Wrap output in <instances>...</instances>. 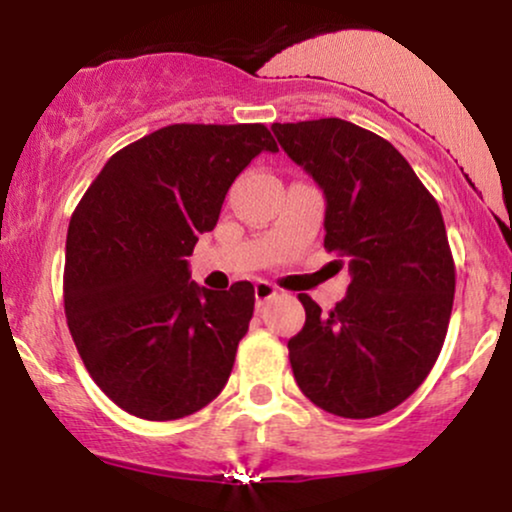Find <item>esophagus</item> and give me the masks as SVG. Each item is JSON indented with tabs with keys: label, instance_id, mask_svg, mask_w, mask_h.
I'll return each instance as SVG.
<instances>
[{
	"label": "esophagus",
	"instance_id": "obj_1",
	"mask_svg": "<svg viewBox=\"0 0 512 512\" xmlns=\"http://www.w3.org/2000/svg\"><path fill=\"white\" fill-rule=\"evenodd\" d=\"M274 296H279V289H276L274 284H269V281H257V284H255L257 305H264L267 301H272Z\"/></svg>",
	"mask_w": 512,
	"mask_h": 512
}]
</instances>
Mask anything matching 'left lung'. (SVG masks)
<instances>
[{
	"label": "left lung",
	"instance_id": "obj_1",
	"mask_svg": "<svg viewBox=\"0 0 512 512\" xmlns=\"http://www.w3.org/2000/svg\"><path fill=\"white\" fill-rule=\"evenodd\" d=\"M272 132L325 195V248L351 272L330 313L298 296L293 378L330 414L380 416L424 383L443 349L455 296L443 214L407 158L354 122H274Z\"/></svg>",
	"mask_w": 512,
	"mask_h": 512
}]
</instances>
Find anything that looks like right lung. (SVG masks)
Returning a JSON list of instances; mask_svg holds the SVG:
<instances>
[{
	"label": "right lung",
	"mask_w": 512,
	"mask_h": 512,
	"mask_svg": "<svg viewBox=\"0 0 512 512\" xmlns=\"http://www.w3.org/2000/svg\"><path fill=\"white\" fill-rule=\"evenodd\" d=\"M262 151L264 125H170L125 146L91 182L67 231L64 313L81 361L139 419L190 416L228 383L255 310L250 281H190L202 233Z\"/></svg>",
	"instance_id": "add662e5"
}]
</instances>
